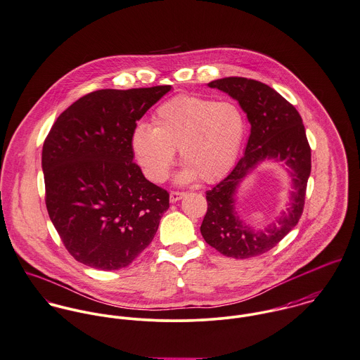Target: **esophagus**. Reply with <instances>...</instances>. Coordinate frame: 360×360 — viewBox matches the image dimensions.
Masks as SVG:
<instances>
[{
    "instance_id": "obj_1",
    "label": "esophagus",
    "mask_w": 360,
    "mask_h": 360,
    "mask_svg": "<svg viewBox=\"0 0 360 360\" xmlns=\"http://www.w3.org/2000/svg\"><path fill=\"white\" fill-rule=\"evenodd\" d=\"M184 198H185L184 192H171L169 193V201L171 202H176V201H179V200L184 199Z\"/></svg>"
}]
</instances>
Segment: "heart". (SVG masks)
<instances>
[{
  "label": "heart",
  "mask_w": 360,
  "mask_h": 360,
  "mask_svg": "<svg viewBox=\"0 0 360 360\" xmlns=\"http://www.w3.org/2000/svg\"><path fill=\"white\" fill-rule=\"evenodd\" d=\"M153 124H139L131 136V148L145 175L153 182L168 176L179 149L185 168L178 184L200 179L212 184L233 167L244 142L247 122L239 106L198 95H176L156 109Z\"/></svg>",
  "instance_id": "b5f03b06"
}]
</instances>
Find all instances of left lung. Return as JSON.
<instances>
[{
  "label": "left lung",
  "instance_id": "8db88e82",
  "mask_svg": "<svg viewBox=\"0 0 360 360\" xmlns=\"http://www.w3.org/2000/svg\"><path fill=\"white\" fill-rule=\"evenodd\" d=\"M239 102L251 125L244 156L231 174L205 195L207 212L200 226L204 240L225 257L244 259L274 248L300 221L311 174V148L302 119L279 92L259 81L226 77L211 81ZM283 162L292 178L290 202L276 223L257 230L236 210L239 184L264 160Z\"/></svg>",
  "mask_w": 360,
  "mask_h": 360
}]
</instances>
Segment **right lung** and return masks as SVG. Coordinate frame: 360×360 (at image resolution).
I'll use <instances>...</instances> for the list:
<instances>
[{
	"label": "right lung",
	"instance_id": "obj_1",
	"mask_svg": "<svg viewBox=\"0 0 360 360\" xmlns=\"http://www.w3.org/2000/svg\"><path fill=\"white\" fill-rule=\"evenodd\" d=\"M169 91L91 92L58 117L44 142L48 215L68 251L89 268L128 266L169 207L167 191L143 176L131 148L136 121Z\"/></svg>",
	"mask_w": 360,
	"mask_h": 360
}]
</instances>
